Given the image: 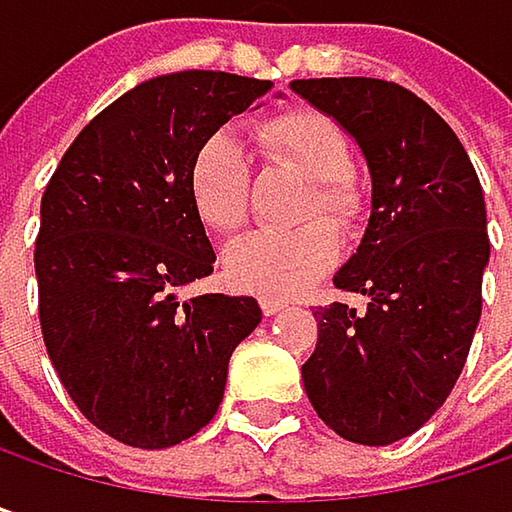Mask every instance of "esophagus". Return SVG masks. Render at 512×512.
<instances>
[{"instance_id":"34e87169","label":"esophagus","mask_w":512,"mask_h":512,"mask_svg":"<svg viewBox=\"0 0 512 512\" xmlns=\"http://www.w3.org/2000/svg\"><path fill=\"white\" fill-rule=\"evenodd\" d=\"M260 308H263V314H266V317H275V314H281V311L287 308V302H284V299L263 296V299H260Z\"/></svg>"}]
</instances>
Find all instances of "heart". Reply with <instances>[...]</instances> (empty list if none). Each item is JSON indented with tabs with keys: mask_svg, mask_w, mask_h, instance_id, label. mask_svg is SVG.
<instances>
[{
	"mask_svg": "<svg viewBox=\"0 0 512 512\" xmlns=\"http://www.w3.org/2000/svg\"><path fill=\"white\" fill-rule=\"evenodd\" d=\"M257 142L269 159L311 177V192L299 207V219H326L341 231H353L364 213V195L353 174V148L347 133L323 112L299 106L263 118ZM186 189L198 219L219 234L237 231L249 219L252 162L231 130L207 133L192 151ZM341 240L328 222H308L296 231H255L225 249V278L246 293L290 299L308 290L335 266Z\"/></svg>",
	"mask_w": 512,
	"mask_h": 512,
	"instance_id": "b5f03b06",
	"label": "heart"
}]
</instances>
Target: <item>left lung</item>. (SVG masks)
Listing matches in <instances>:
<instances>
[{
    "label": "left lung",
    "instance_id": "1",
    "mask_svg": "<svg viewBox=\"0 0 512 512\" xmlns=\"http://www.w3.org/2000/svg\"><path fill=\"white\" fill-rule=\"evenodd\" d=\"M290 88L356 139L373 186L364 237L335 272L367 311H314L305 394L341 439L391 445L436 415L471 350L489 263L483 189L457 133L409 88L367 76Z\"/></svg>",
    "mask_w": 512,
    "mask_h": 512
}]
</instances>
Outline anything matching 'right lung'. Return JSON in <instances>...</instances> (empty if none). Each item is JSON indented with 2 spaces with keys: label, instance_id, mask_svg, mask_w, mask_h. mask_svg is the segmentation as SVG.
Returning <instances> with one entry per match:
<instances>
[{
  "label": "right lung",
  "instance_id": "add662e5",
  "mask_svg": "<svg viewBox=\"0 0 512 512\" xmlns=\"http://www.w3.org/2000/svg\"><path fill=\"white\" fill-rule=\"evenodd\" d=\"M269 88L222 70L154 76L106 106L47 183L44 344L79 412L124 445L159 451L207 427L231 353L260 323L252 296L177 290L216 263L186 189L192 151Z\"/></svg>",
  "mask_w": 512,
  "mask_h": 512
}]
</instances>
